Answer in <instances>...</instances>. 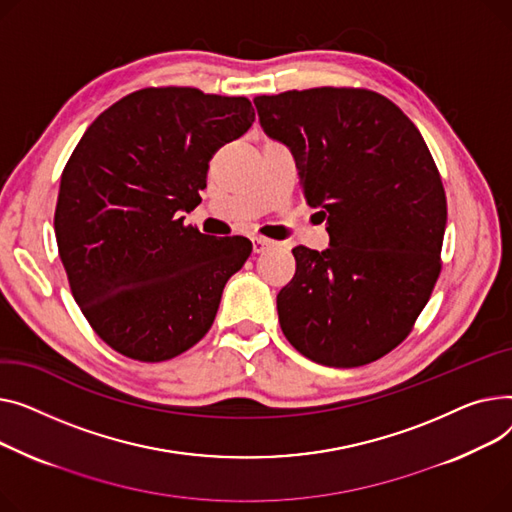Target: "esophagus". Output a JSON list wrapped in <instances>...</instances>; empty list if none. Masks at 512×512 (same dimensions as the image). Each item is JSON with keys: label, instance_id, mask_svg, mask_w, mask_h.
<instances>
[{"label": "esophagus", "instance_id": "34e87169", "mask_svg": "<svg viewBox=\"0 0 512 512\" xmlns=\"http://www.w3.org/2000/svg\"><path fill=\"white\" fill-rule=\"evenodd\" d=\"M270 246H273V242H270V239L260 237V235H254V237H252V248H254V254H262V252H266Z\"/></svg>", "mask_w": 512, "mask_h": 512}]
</instances>
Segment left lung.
Returning a JSON list of instances; mask_svg holds the SVG:
<instances>
[{
  "mask_svg": "<svg viewBox=\"0 0 512 512\" xmlns=\"http://www.w3.org/2000/svg\"><path fill=\"white\" fill-rule=\"evenodd\" d=\"M254 105L330 237L322 252L293 248L295 275L277 295L283 335L322 366L376 362L411 333L440 275L446 196L430 150L366 88L287 90Z\"/></svg>",
  "mask_w": 512,
  "mask_h": 512,
  "instance_id": "left-lung-1",
  "label": "left lung"
}]
</instances>
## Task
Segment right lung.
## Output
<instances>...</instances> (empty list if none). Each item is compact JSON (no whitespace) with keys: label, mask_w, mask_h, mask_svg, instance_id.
<instances>
[{"label":"right lung","mask_w":512,"mask_h":512,"mask_svg":"<svg viewBox=\"0 0 512 512\" xmlns=\"http://www.w3.org/2000/svg\"><path fill=\"white\" fill-rule=\"evenodd\" d=\"M254 117L246 97L142 88L74 148L55 206L57 250L76 304L117 353L165 362L213 326L252 242L204 235L182 213L200 204L208 161Z\"/></svg>","instance_id":"1"}]
</instances>
